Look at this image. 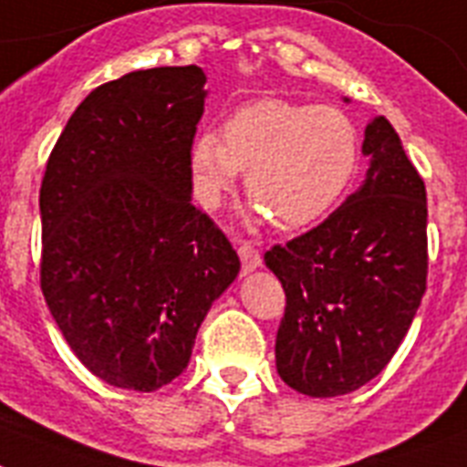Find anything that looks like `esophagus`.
<instances>
[{
  "mask_svg": "<svg viewBox=\"0 0 467 467\" xmlns=\"http://www.w3.org/2000/svg\"><path fill=\"white\" fill-rule=\"evenodd\" d=\"M237 254H240L242 271L244 273H252L261 266V254L256 252L249 242H242V244L237 246Z\"/></svg>",
  "mask_w": 467,
  "mask_h": 467,
  "instance_id": "obj_1",
  "label": "esophagus"
}]
</instances>
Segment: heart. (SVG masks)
I'll list each match as a JSON object with an SVG mask.
<instances>
[{
  "label": "heart",
  "mask_w": 467,
  "mask_h": 467,
  "mask_svg": "<svg viewBox=\"0 0 467 467\" xmlns=\"http://www.w3.org/2000/svg\"><path fill=\"white\" fill-rule=\"evenodd\" d=\"M359 165L355 124L336 108L299 102H246L227 117L223 139L203 131L189 150L192 189L215 208L246 172L256 213L280 230H302L331 213L350 189Z\"/></svg>",
  "instance_id": "obj_1"
}]
</instances>
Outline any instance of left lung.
I'll return each mask as SVG.
<instances>
[{
	"mask_svg": "<svg viewBox=\"0 0 467 467\" xmlns=\"http://www.w3.org/2000/svg\"><path fill=\"white\" fill-rule=\"evenodd\" d=\"M362 187L264 261L285 290L275 367L312 398L358 391L403 343L427 287V192L396 129L374 117Z\"/></svg>",
	"mask_w": 467,
	"mask_h": 467,
	"instance_id": "8db88e82",
	"label": "left lung"
}]
</instances>
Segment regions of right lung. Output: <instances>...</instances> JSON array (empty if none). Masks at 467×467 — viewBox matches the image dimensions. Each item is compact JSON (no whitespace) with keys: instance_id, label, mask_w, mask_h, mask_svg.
<instances>
[{"instance_id":"right-lung-1","label":"right lung","mask_w":467,"mask_h":467,"mask_svg":"<svg viewBox=\"0 0 467 467\" xmlns=\"http://www.w3.org/2000/svg\"><path fill=\"white\" fill-rule=\"evenodd\" d=\"M203 86L196 64L102 83L45 168V302L83 367L127 391L187 369L201 321L240 273L233 244L192 206Z\"/></svg>"}]
</instances>
